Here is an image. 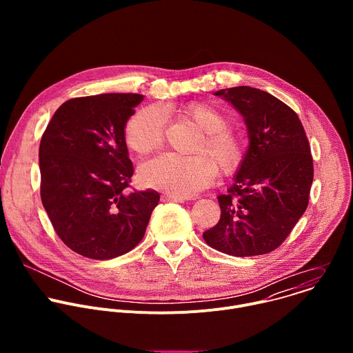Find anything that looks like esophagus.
<instances>
[{
  "instance_id": "esophagus-1",
  "label": "esophagus",
  "mask_w": 353,
  "mask_h": 353,
  "mask_svg": "<svg viewBox=\"0 0 353 353\" xmlns=\"http://www.w3.org/2000/svg\"><path fill=\"white\" fill-rule=\"evenodd\" d=\"M162 201H165V203H185L187 198L177 196V195H173V194H169V192H163Z\"/></svg>"
}]
</instances>
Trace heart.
Listing matches in <instances>:
<instances>
[{
	"mask_svg": "<svg viewBox=\"0 0 353 353\" xmlns=\"http://www.w3.org/2000/svg\"><path fill=\"white\" fill-rule=\"evenodd\" d=\"M185 114L207 132L205 143L201 149L205 148L223 172L236 170L244 157L243 143L237 134L225 128V116L204 103L190 105ZM165 127L166 112L162 106L141 109L125 125L127 145L137 154H148L162 143ZM215 174V165L205 154L184 157L165 152L139 168V179L145 185L183 198L210 185Z\"/></svg>",
	"mask_w": 353,
	"mask_h": 353,
	"instance_id": "heart-1",
	"label": "heart"
}]
</instances>
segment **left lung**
Instances as JSON below:
<instances>
[{"label":"left lung","instance_id":"obj_1","mask_svg":"<svg viewBox=\"0 0 353 353\" xmlns=\"http://www.w3.org/2000/svg\"><path fill=\"white\" fill-rule=\"evenodd\" d=\"M215 94L243 116L248 146L228 194L218 196L221 219L203 237L234 257L271 253L307 208L314 172L309 139L297 114L265 90L236 86Z\"/></svg>","mask_w":353,"mask_h":353}]
</instances>
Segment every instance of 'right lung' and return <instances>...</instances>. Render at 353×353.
I'll return each instance as SVG.
<instances>
[{"label":"right lung","mask_w":353,"mask_h":353,"mask_svg":"<svg viewBox=\"0 0 353 353\" xmlns=\"http://www.w3.org/2000/svg\"><path fill=\"white\" fill-rule=\"evenodd\" d=\"M142 100L138 93L70 99L41 137L43 207L64 244L83 257L110 260L128 253L159 203L155 190L127 191L134 168L125 125Z\"/></svg>","instance_id":"obj_1"}]
</instances>
